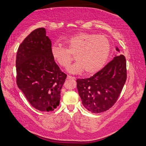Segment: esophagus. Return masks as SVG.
Here are the masks:
<instances>
[{"label": "esophagus", "mask_w": 146, "mask_h": 146, "mask_svg": "<svg viewBox=\"0 0 146 146\" xmlns=\"http://www.w3.org/2000/svg\"><path fill=\"white\" fill-rule=\"evenodd\" d=\"M67 79H72V80H76V78L75 77H73V76H67Z\"/></svg>", "instance_id": "34e87169"}]
</instances>
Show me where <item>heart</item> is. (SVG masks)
Wrapping results in <instances>:
<instances>
[{
    "label": "heart",
    "mask_w": 146,
    "mask_h": 146,
    "mask_svg": "<svg viewBox=\"0 0 146 146\" xmlns=\"http://www.w3.org/2000/svg\"><path fill=\"white\" fill-rule=\"evenodd\" d=\"M66 48L54 44L51 54L55 61L63 68H67L73 60L78 61L68 68L71 73L94 74L104 67L109 58L111 44L108 37L104 35L78 33L63 40Z\"/></svg>",
    "instance_id": "1"
}]
</instances>
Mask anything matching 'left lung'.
<instances>
[{"mask_svg": "<svg viewBox=\"0 0 146 146\" xmlns=\"http://www.w3.org/2000/svg\"><path fill=\"white\" fill-rule=\"evenodd\" d=\"M116 50L120 51L118 48ZM126 79L125 57L116 55L113 60L90 78L76 80L83 106L92 113L107 111L116 102Z\"/></svg>", "mask_w": 146, "mask_h": 146, "instance_id": "8db88e82", "label": "left lung"}]
</instances>
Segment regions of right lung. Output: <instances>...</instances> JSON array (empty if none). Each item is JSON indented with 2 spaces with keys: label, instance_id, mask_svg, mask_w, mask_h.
Segmentation results:
<instances>
[{
  "label": "right lung",
  "instance_id": "obj_1",
  "mask_svg": "<svg viewBox=\"0 0 146 146\" xmlns=\"http://www.w3.org/2000/svg\"><path fill=\"white\" fill-rule=\"evenodd\" d=\"M52 42L44 28L33 30L20 44L16 56L17 84L31 106L40 111L59 105L66 74L54 61Z\"/></svg>",
  "mask_w": 146,
  "mask_h": 146
}]
</instances>
